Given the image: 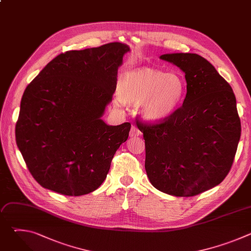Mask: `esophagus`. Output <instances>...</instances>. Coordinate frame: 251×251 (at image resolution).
Here are the masks:
<instances>
[{
    "label": "esophagus",
    "instance_id": "obj_1",
    "mask_svg": "<svg viewBox=\"0 0 251 251\" xmlns=\"http://www.w3.org/2000/svg\"><path fill=\"white\" fill-rule=\"evenodd\" d=\"M141 135V131L140 129L135 126V125H132L131 127V130H130V137H138Z\"/></svg>",
    "mask_w": 251,
    "mask_h": 251
}]
</instances>
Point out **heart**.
Masks as SVG:
<instances>
[{"label": "heart", "mask_w": 251, "mask_h": 251, "mask_svg": "<svg viewBox=\"0 0 251 251\" xmlns=\"http://www.w3.org/2000/svg\"><path fill=\"white\" fill-rule=\"evenodd\" d=\"M185 92L186 82L180 75L148 67L127 71L118 85L119 99L124 103H140L142 117L150 123H162L173 116Z\"/></svg>", "instance_id": "heart-1"}]
</instances>
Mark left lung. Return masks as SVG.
I'll return each instance as SVG.
<instances>
[{
    "label": "left lung",
    "mask_w": 251,
    "mask_h": 251,
    "mask_svg": "<svg viewBox=\"0 0 251 251\" xmlns=\"http://www.w3.org/2000/svg\"><path fill=\"white\" fill-rule=\"evenodd\" d=\"M187 81L183 105L168 120L138 123L144 135L145 169L151 184L175 197H193L220 185L228 174L240 139L231 86L197 53H166Z\"/></svg>",
    "instance_id": "8db88e82"
}]
</instances>
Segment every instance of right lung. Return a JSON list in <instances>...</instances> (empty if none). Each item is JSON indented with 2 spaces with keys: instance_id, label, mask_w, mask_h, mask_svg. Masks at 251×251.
<instances>
[{
  "instance_id": "right-lung-1",
  "label": "right lung",
  "mask_w": 251,
  "mask_h": 251,
  "mask_svg": "<svg viewBox=\"0 0 251 251\" xmlns=\"http://www.w3.org/2000/svg\"><path fill=\"white\" fill-rule=\"evenodd\" d=\"M127 45L70 50L49 62L25 88L16 141L43 188L65 196L89 194L104 182L131 124L107 125Z\"/></svg>"
}]
</instances>
